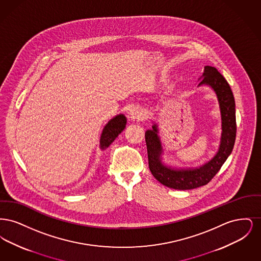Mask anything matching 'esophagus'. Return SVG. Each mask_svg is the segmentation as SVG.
Returning a JSON list of instances; mask_svg holds the SVG:
<instances>
[{"label": "esophagus", "mask_w": 261, "mask_h": 261, "mask_svg": "<svg viewBox=\"0 0 261 261\" xmlns=\"http://www.w3.org/2000/svg\"><path fill=\"white\" fill-rule=\"evenodd\" d=\"M145 116L144 111L140 107H134L129 112V118L131 120H142Z\"/></svg>", "instance_id": "34e87169"}]
</instances>
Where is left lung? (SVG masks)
<instances>
[{"mask_svg":"<svg viewBox=\"0 0 261 261\" xmlns=\"http://www.w3.org/2000/svg\"><path fill=\"white\" fill-rule=\"evenodd\" d=\"M198 86L211 88L219 103L221 114V138L217 152L211 161L198 167H174L163 162V147L159 135V125L152 121L146 131L149 170L162 185L175 190H191L206 185L220 170L231 154L236 140V107L233 92L228 82L215 67L204 66Z\"/></svg>","mask_w":261,"mask_h":261,"instance_id":"obj_1","label":"left lung"}]
</instances>
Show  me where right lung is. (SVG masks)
Here are the masks:
<instances>
[{"instance_id": "obj_1", "label": "right lung", "mask_w": 261, "mask_h": 261, "mask_svg": "<svg viewBox=\"0 0 261 261\" xmlns=\"http://www.w3.org/2000/svg\"><path fill=\"white\" fill-rule=\"evenodd\" d=\"M127 118L124 114H117L112 118L102 129L99 138V149L105 150L116 139L126 127Z\"/></svg>"}]
</instances>
